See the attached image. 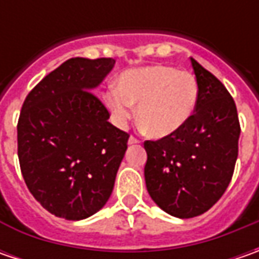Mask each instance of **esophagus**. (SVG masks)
I'll return each instance as SVG.
<instances>
[{"label": "esophagus", "mask_w": 259, "mask_h": 259, "mask_svg": "<svg viewBox=\"0 0 259 259\" xmlns=\"http://www.w3.org/2000/svg\"><path fill=\"white\" fill-rule=\"evenodd\" d=\"M128 144H130V145L140 144V140H137L135 137H130V138H128Z\"/></svg>", "instance_id": "obj_1"}]
</instances>
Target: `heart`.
Returning <instances> with one entry per match:
<instances>
[{
  "instance_id": "obj_1",
  "label": "heart",
  "mask_w": 259,
  "mask_h": 259,
  "mask_svg": "<svg viewBox=\"0 0 259 259\" xmlns=\"http://www.w3.org/2000/svg\"><path fill=\"white\" fill-rule=\"evenodd\" d=\"M199 101V85L192 73L165 65L126 70L105 94L115 122L124 126L134 116L145 133L164 138L180 131Z\"/></svg>"
}]
</instances>
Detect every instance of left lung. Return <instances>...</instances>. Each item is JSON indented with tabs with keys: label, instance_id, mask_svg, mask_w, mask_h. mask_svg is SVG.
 Returning <instances> with one entry per match:
<instances>
[{
	"label": "left lung",
	"instance_id": "8db88e82",
	"mask_svg": "<svg viewBox=\"0 0 259 259\" xmlns=\"http://www.w3.org/2000/svg\"><path fill=\"white\" fill-rule=\"evenodd\" d=\"M190 62L199 85L194 114L176 134L144 143L147 190L160 209L180 219L204 213L222 197L241 134L232 96L193 57Z\"/></svg>",
	"mask_w": 259,
	"mask_h": 259
}]
</instances>
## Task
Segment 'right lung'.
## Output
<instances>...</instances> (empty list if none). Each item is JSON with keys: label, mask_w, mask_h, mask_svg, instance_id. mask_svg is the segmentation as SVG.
I'll return each mask as SVG.
<instances>
[{"label": "right lung", "mask_w": 259, "mask_h": 259, "mask_svg": "<svg viewBox=\"0 0 259 259\" xmlns=\"http://www.w3.org/2000/svg\"><path fill=\"white\" fill-rule=\"evenodd\" d=\"M114 59L73 57L27 95L17 125L18 160L28 190L57 218L80 221L101 210L114 190L128 134L108 122L92 92Z\"/></svg>", "instance_id": "1"}]
</instances>
